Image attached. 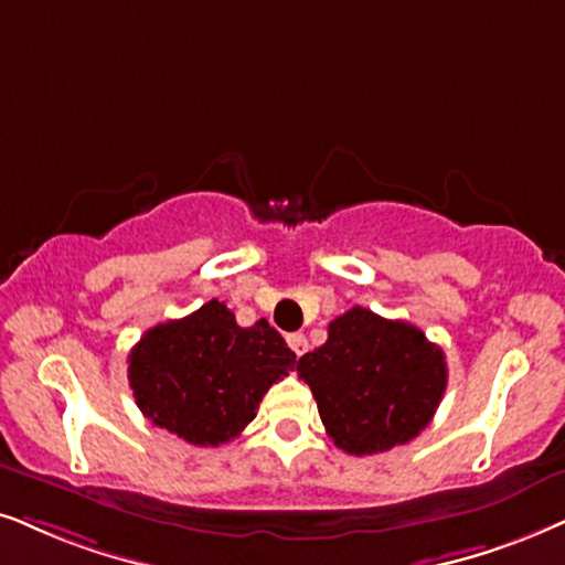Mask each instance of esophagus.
Returning a JSON list of instances; mask_svg holds the SVG:
<instances>
[{
  "label": "esophagus",
  "instance_id": "1",
  "mask_svg": "<svg viewBox=\"0 0 565 565\" xmlns=\"http://www.w3.org/2000/svg\"><path fill=\"white\" fill-rule=\"evenodd\" d=\"M287 341H289L291 352H295L297 356H302V354L307 352V339H305V333H289Z\"/></svg>",
  "mask_w": 565,
  "mask_h": 565
}]
</instances>
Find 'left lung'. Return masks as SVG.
<instances>
[{
	"mask_svg": "<svg viewBox=\"0 0 565 565\" xmlns=\"http://www.w3.org/2000/svg\"><path fill=\"white\" fill-rule=\"evenodd\" d=\"M328 438L354 456L404 446L430 425L448 383L446 354L417 326L365 307L328 323V341L299 356Z\"/></svg>",
	"mask_w": 565,
	"mask_h": 565,
	"instance_id": "1",
	"label": "left lung"
}]
</instances>
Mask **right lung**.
Returning a JSON list of instances; mask_svg holds the SVG:
<instances>
[{
    "instance_id": "obj_1",
    "label": "right lung",
    "mask_w": 565,
    "mask_h": 565,
    "mask_svg": "<svg viewBox=\"0 0 565 565\" xmlns=\"http://www.w3.org/2000/svg\"><path fill=\"white\" fill-rule=\"evenodd\" d=\"M127 362L138 409L156 427L216 448L253 423L266 391L297 360L268 320L242 328L211 299L188 318L148 328Z\"/></svg>"
}]
</instances>
